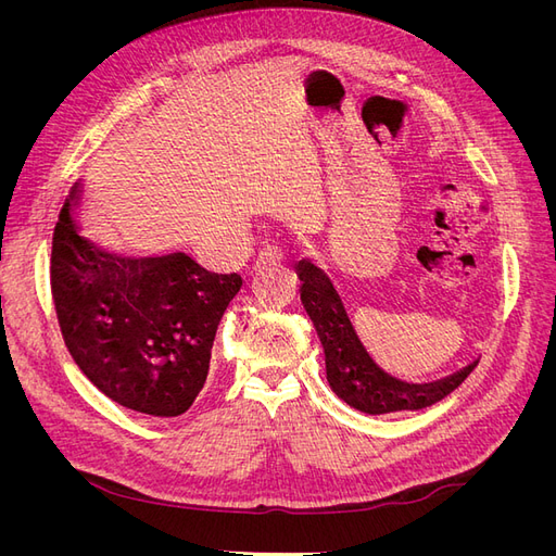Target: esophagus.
Here are the masks:
<instances>
[{
	"mask_svg": "<svg viewBox=\"0 0 556 556\" xmlns=\"http://www.w3.org/2000/svg\"><path fill=\"white\" fill-rule=\"evenodd\" d=\"M285 260V252H282V248H278V245H266L262 252H260V257H257V266H271V264H280Z\"/></svg>",
	"mask_w": 556,
	"mask_h": 556,
	"instance_id": "obj_1",
	"label": "esophagus"
}]
</instances>
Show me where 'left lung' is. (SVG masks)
I'll use <instances>...</instances> for the list:
<instances>
[{"mask_svg":"<svg viewBox=\"0 0 556 556\" xmlns=\"http://www.w3.org/2000/svg\"><path fill=\"white\" fill-rule=\"evenodd\" d=\"M296 276L301 280V304L313 319L319 343L325 348L329 387L352 408L366 415H384L433 406L457 390L478 366L476 359L459 368L457 374L422 384L392 378L368 357L352 329L341 296L336 294L323 268H317L311 260H301L296 264Z\"/></svg>","mask_w":556,"mask_h":556,"instance_id":"1","label":"left lung"}]
</instances>
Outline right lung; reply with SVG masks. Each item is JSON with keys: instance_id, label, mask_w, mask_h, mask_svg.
Instances as JSON below:
<instances>
[{"instance_id": "add662e5", "label": "right lung", "mask_w": 556, "mask_h": 556, "mask_svg": "<svg viewBox=\"0 0 556 556\" xmlns=\"http://www.w3.org/2000/svg\"><path fill=\"white\" fill-rule=\"evenodd\" d=\"M76 182L53 231L50 288L74 362L121 406L176 417L188 410L211 366V348L239 274H211L185 252L129 257L80 233Z\"/></svg>"}]
</instances>
